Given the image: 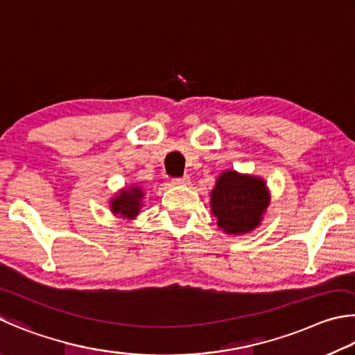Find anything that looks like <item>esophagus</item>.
<instances>
[{"instance_id": "1", "label": "esophagus", "mask_w": 355, "mask_h": 355, "mask_svg": "<svg viewBox=\"0 0 355 355\" xmlns=\"http://www.w3.org/2000/svg\"><path fill=\"white\" fill-rule=\"evenodd\" d=\"M174 185H189L190 184V176L189 174H184L181 178H174L171 181Z\"/></svg>"}]
</instances>
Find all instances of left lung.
Listing matches in <instances>:
<instances>
[{
    "mask_svg": "<svg viewBox=\"0 0 355 355\" xmlns=\"http://www.w3.org/2000/svg\"><path fill=\"white\" fill-rule=\"evenodd\" d=\"M210 204L220 227L227 234H245L259 226L270 195L262 179L226 171L216 181Z\"/></svg>",
    "mask_w": 355,
    "mask_h": 355,
    "instance_id": "1",
    "label": "left lung"
}]
</instances>
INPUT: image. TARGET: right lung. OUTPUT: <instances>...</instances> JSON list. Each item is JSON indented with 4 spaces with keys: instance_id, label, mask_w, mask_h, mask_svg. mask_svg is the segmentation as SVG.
<instances>
[{
    "instance_id": "add662e5",
    "label": "right lung",
    "mask_w": 355,
    "mask_h": 355,
    "mask_svg": "<svg viewBox=\"0 0 355 355\" xmlns=\"http://www.w3.org/2000/svg\"><path fill=\"white\" fill-rule=\"evenodd\" d=\"M141 196L143 193L139 187L121 191V195H118L110 204L112 212L120 214L121 216H126V218H134L140 210Z\"/></svg>"
}]
</instances>
